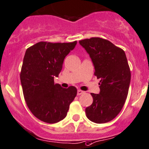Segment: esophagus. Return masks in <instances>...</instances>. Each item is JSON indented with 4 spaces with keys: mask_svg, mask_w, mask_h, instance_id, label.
I'll list each match as a JSON object with an SVG mask.
<instances>
[{
    "mask_svg": "<svg viewBox=\"0 0 149 149\" xmlns=\"http://www.w3.org/2000/svg\"><path fill=\"white\" fill-rule=\"evenodd\" d=\"M84 91H82V90H81V89H79V90L77 91V95H82V94H84Z\"/></svg>",
    "mask_w": 149,
    "mask_h": 149,
    "instance_id": "34e87169",
    "label": "esophagus"
}]
</instances>
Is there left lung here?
Returning a JSON list of instances; mask_svg holds the SVG:
<instances>
[{
  "instance_id": "1",
  "label": "left lung",
  "mask_w": 149,
  "mask_h": 149,
  "mask_svg": "<svg viewBox=\"0 0 149 149\" xmlns=\"http://www.w3.org/2000/svg\"><path fill=\"white\" fill-rule=\"evenodd\" d=\"M89 54L95 67V76L100 79V94L91 93L93 102L85 110L92 122L106 123L119 113L129 91L131 73L123 49L101 38L79 41Z\"/></svg>"
}]
</instances>
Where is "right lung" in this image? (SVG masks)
Here are the masks:
<instances>
[{"mask_svg": "<svg viewBox=\"0 0 149 149\" xmlns=\"http://www.w3.org/2000/svg\"><path fill=\"white\" fill-rule=\"evenodd\" d=\"M77 41H41L25 52L20 73L23 95L32 113L44 122L57 123L67 116L70 104L77 94L75 86L68 89L54 84L63 68L64 59Z\"/></svg>", "mask_w": 149, "mask_h": 149, "instance_id": "obj_1", "label": "right lung"}]
</instances>
